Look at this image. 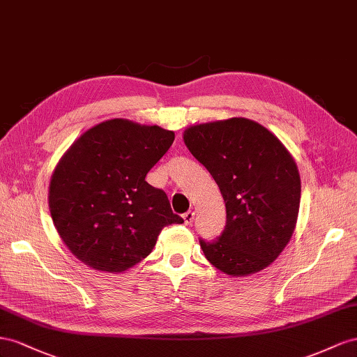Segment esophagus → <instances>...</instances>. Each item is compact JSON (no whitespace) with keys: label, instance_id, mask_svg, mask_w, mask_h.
Wrapping results in <instances>:
<instances>
[{"label":"esophagus","instance_id":"esophagus-1","mask_svg":"<svg viewBox=\"0 0 357 357\" xmlns=\"http://www.w3.org/2000/svg\"><path fill=\"white\" fill-rule=\"evenodd\" d=\"M182 218H184V222L185 224H191L192 220H195V212L192 211H187L184 215H182Z\"/></svg>","mask_w":357,"mask_h":357}]
</instances>
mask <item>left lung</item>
Returning <instances> with one entry per match:
<instances>
[{
	"label": "left lung",
	"instance_id": "1",
	"mask_svg": "<svg viewBox=\"0 0 357 357\" xmlns=\"http://www.w3.org/2000/svg\"><path fill=\"white\" fill-rule=\"evenodd\" d=\"M190 152L208 169L226 202L221 236L200 247L212 266L230 275L256 273L277 259L296 227L301 176L280 139L247 118L192 126Z\"/></svg>",
	"mask_w": 357,
	"mask_h": 357
}]
</instances>
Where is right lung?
<instances>
[{"mask_svg": "<svg viewBox=\"0 0 357 357\" xmlns=\"http://www.w3.org/2000/svg\"><path fill=\"white\" fill-rule=\"evenodd\" d=\"M175 140L158 126L109 119L89 128L56 165L49 209L58 235L96 271L124 272L155 247L162 227L184 222L146 173Z\"/></svg>", "mask_w": 357, "mask_h": 357, "instance_id": "add662e5", "label": "right lung"}]
</instances>
